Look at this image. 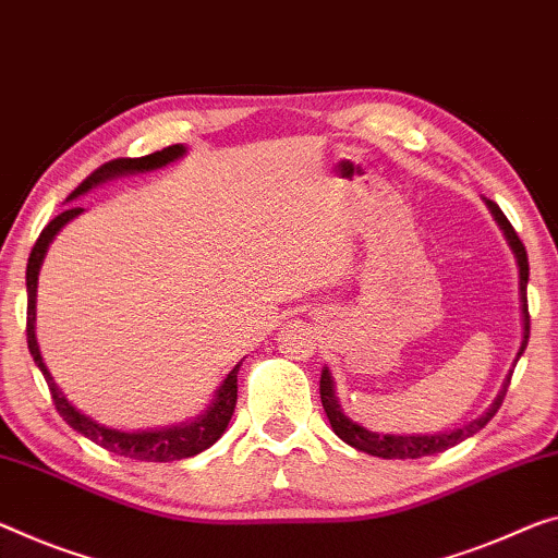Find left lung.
<instances>
[{
  "label": "left lung",
  "mask_w": 558,
  "mask_h": 558,
  "mask_svg": "<svg viewBox=\"0 0 558 558\" xmlns=\"http://www.w3.org/2000/svg\"><path fill=\"white\" fill-rule=\"evenodd\" d=\"M484 202H486L488 211H492L494 221L504 231V236H507V244L511 246L513 256H517V267H519V299H521V324H524V331H521V347L517 351V359H513V366H517V362L521 359V354H524V349L529 344V304H526L529 256H526L524 244H521V239L517 236V231H513L509 219L504 217V211L499 209V204H494L492 199H484ZM511 374L513 372L509 368V374H507V379H504L499 393H496L492 407H488L482 416L474 418V422H469L466 426L453 428V432H439V434H407V436L379 434L362 424H356L354 418H349L344 414V409H341V404H339L329 366L322 368L319 391H322V407H324V411H327L333 434H337L341 441H347L349 447H354L356 451L372 453V457H381V459H422V457H432V453H441L451 447H457V444L469 439V436L482 432V428L492 422L496 411H499L504 397H507Z\"/></svg>",
  "instance_id": "8db88e82"
}]
</instances>
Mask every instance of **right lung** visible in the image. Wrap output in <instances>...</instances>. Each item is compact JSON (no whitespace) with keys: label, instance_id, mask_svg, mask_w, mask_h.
I'll return each instance as SVG.
<instances>
[{"label":"right lung","instance_id":"1","mask_svg":"<svg viewBox=\"0 0 558 558\" xmlns=\"http://www.w3.org/2000/svg\"><path fill=\"white\" fill-rule=\"evenodd\" d=\"M186 154L184 144H171V147L147 154V157L140 159H114L107 161L105 167H99L94 174H89L84 182L76 186V190L66 196V202H74L76 196L92 192L94 186L107 184L111 179L119 177H130V174H147V171H157L161 167L171 165V161L182 159ZM84 209L82 207H66L59 217H54L49 225L41 229V234L34 244V250L29 254L27 262V344H29V354L34 359V364L39 366V372L45 374V379L49 384L51 399H54L57 411L64 416V422L70 424L74 432H80L82 436H87L89 441L99 444L101 449H107L111 453H119V457L126 459H136V461H179V459H190L202 453L204 449H209L211 444H217L221 439V434L227 432V426L231 422V414H234L236 407V374H239V362L231 372L225 376V381L219 384V389L214 391L211 404L207 407L204 414H196L194 418H186L182 424H171V426H161V428H140V432H124V428H111L99 422H94L92 416L84 414V411L76 409L66 393L57 387L54 376L49 374V368L41 359V349L37 341V284H39V269L41 262H45L47 250L59 231H62L72 219L80 217Z\"/></svg>","mask_w":558,"mask_h":558}]
</instances>
